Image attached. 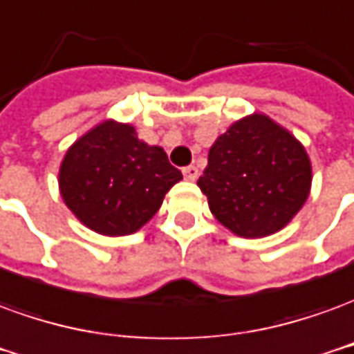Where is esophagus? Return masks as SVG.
<instances>
[{"instance_id":"esophagus-1","label":"esophagus","mask_w":354,"mask_h":354,"mask_svg":"<svg viewBox=\"0 0 354 354\" xmlns=\"http://www.w3.org/2000/svg\"><path fill=\"white\" fill-rule=\"evenodd\" d=\"M183 175H185V179H187V181H196L198 167L196 165H187V167H183Z\"/></svg>"}]
</instances>
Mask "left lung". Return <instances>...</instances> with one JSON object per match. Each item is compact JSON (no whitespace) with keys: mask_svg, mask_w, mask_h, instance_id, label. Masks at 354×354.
<instances>
[{"mask_svg":"<svg viewBox=\"0 0 354 354\" xmlns=\"http://www.w3.org/2000/svg\"><path fill=\"white\" fill-rule=\"evenodd\" d=\"M209 209L234 234L277 232L301 209L310 189V162L295 137L261 114L221 135L200 175Z\"/></svg>","mask_w":354,"mask_h":354,"instance_id":"1","label":"left lung"}]
</instances>
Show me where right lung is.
<instances>
[{
    "label": "right lung",
    "mask_w": 354,
    "mask_h": 354,
    "mask_svg": "<svg viewBox=\"0 0 354 354\" xmlns=\"http://www.w3.org/2000/svg\"><path fill=\"white\" fill-rule=\"evenodd\" d=\"M181 179L164 150L139 141L131 125L104 122L70 147L59 185L85 227L124 236L141 229Z\"/></svg>",
    "instance_id": "1"
}]
</instances>
